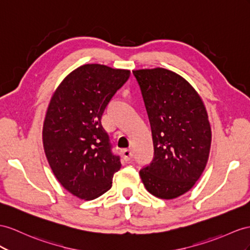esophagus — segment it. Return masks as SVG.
<instances>
[{"mask_svg": "<svg viewBox=\"0 0 250 250\" xmlns=\"http://www.w3.org/2000/svg\"><path fill=\"white\" fill-rule=\"evenodd\" d=\"M123 155H124V158H125V162L131 161V159L133 158L132 150L131 149H125V150H123Z\"/></svg>", "mask_w": 250, "mask_h": 250, "instance_id": "esophagus-1", "label": "esophagus"}]
</instances>
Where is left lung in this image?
<instances>
[{
    "mask_svg": "<svg viewBox=\"0 0 250 250\" xmlns=\"http://www.w3.org/2000/svg\"><path fill=\"white\" fill-rule=\"evenodd\" d=\"M151 125L154 157L139 171L152 195L172 200L188 192L206 168L211 127L201 96L163 67L133 70Z\"/></svg>",
    "mask_w": 250,
    "mask_h": 250,
    "instance_id": "8db88e82",
    "label": "left lung"
}]
</instances>
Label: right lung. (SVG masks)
Segmentation results:
<instances>
[{"label":"right lung","mask_w":250,"mask_h":250,"mask_svg":"<svg viewBox=\"0 0 250 250\" xmlns=\"http://www.w3.org/2000/svg\"><path fill=\"white\" fill-rule=\"evenodd\" d=\"M129 69L84 64L56 88L43 124V148L58 182L73 195L91 201L112 187L120 169L101 117Z\"/></svg>","instance_id":"add662e5"}]
</instances>
